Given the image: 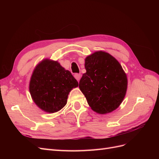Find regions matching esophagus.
<instances>
[{
    "mask_svg": "<svg viewBox=\"0 0 159 159\" xmlns=\"http://www.w3.org/2000/svg\"><path fill=\"white\" fill-rule=\"evenodd\" d=\"M81 74H75V75H74V78L78 80V81L79 82L80 81V79H81Z\"/></svg>",
    "mask_w": 159,
    "mask_h": 159,
    "instance_id": "obj_1",
    "label": "esophagus"
}]
</instances>
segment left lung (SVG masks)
<instances>
[{
	"mask_svg": "<svg viewBox=\"0 0 159 159\" xmlns=\"http://www.w3.org/2000/svg\"><path fill=\"white\" fill-rule=\"evenodd\" d=\"M85 68L79 88L91 109L104 115L118 108L126 95L128 84L119 62L109 53L98 51L85 57Z\"/></svg>",
	"mask_w": 159,
	"mask_h": 159,
	"instance_id": "obj_1",
	"label": "left lung"
}]
</instances>
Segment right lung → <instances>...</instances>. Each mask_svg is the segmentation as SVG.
<instances>
[{
    "label": "right lung",
    "mask_w": 159,
    "mask_h": 159,
    "mask_svg": "<svg viewBox=\"0 0 159 159\" xmlns=\"http://www.w3.org/2000/svg\"><path fill=\"white\" fill-rule=\"evenodd\" d=\"M78 86V81L58 61L44 59L37 64L32 72L29 91L38 107L46 113H53L65 106L69 93Z\"/></svg>",
    "instance_id": "add662e5"
}]
</instances>
